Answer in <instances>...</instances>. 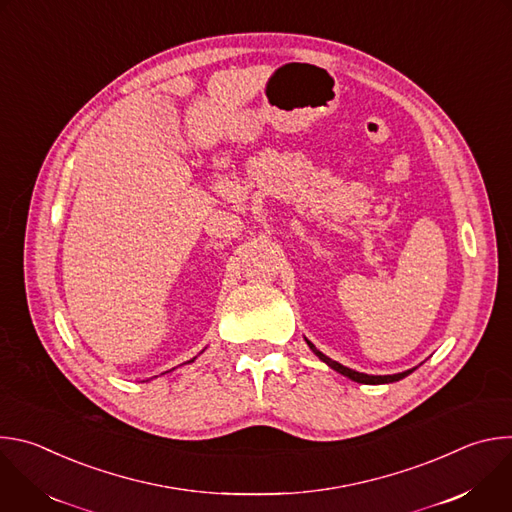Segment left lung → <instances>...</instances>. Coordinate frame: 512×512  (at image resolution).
I'll use <instances>...</instances> for the list:
<instances>
[{
    "label": "left lung",
    "instance_id": "1",
    "mask_svg": "<svg viewBox=\"0 0 512 512\" xmlns=\"http://www.w3.org/2000/svg\"><path fill=\"white\" fill-rule=\"evenodd\" d=\"M306 342H308V346H310V350L322 360V362H326L330 369H334L336 373H340V375H344V377H348L350 381H354V383H360V385H387V383H395V381H401V379H405V377H409L415 369H409V371H403V373H397V375H367V373H358V371H352V369H348V367H344V364H340V362H336V360H332L330 356H326L324 352H320L308 338H306Z\"/></svg>",
    "mask_w": 512,
    "mask_h": 512
}]
</instances>
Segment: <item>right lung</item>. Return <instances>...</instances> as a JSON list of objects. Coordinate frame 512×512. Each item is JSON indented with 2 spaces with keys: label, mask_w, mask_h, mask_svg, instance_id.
I'll return each instance as SVG.
<instances>
[{
  "label": "right lung",
  "mask_w": 512,
  "mask_h": 512,
  "mask_svg": "<svg viewBox=\"0 0 512 512\" xmlns=\"http://www.w3.org/2000/svg\"><path fill=\"white\" fill-rule=\"evenodd\" d=\"M194 360H196V356H194V358H192V360H188V362H194Z\"/></svg>",
  "instance_id": "1"
}]
</instances>
